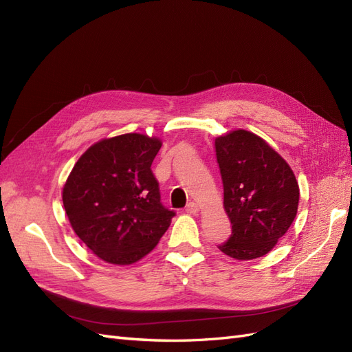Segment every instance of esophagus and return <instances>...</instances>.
I'll use <instances>...</instances> for the list:
<instances>
[{
	"label": "esophagus",
	"mask_w": 352,
	"mask_h": 352,
	"mask_svg": "<svg viewBox=\"0 0 352 352\" xmlns=\"http://www.w3.org/2000/svg\"><path fill=\"white\" fill-rule=\"evenodd\" d=\"M185 210H186V212H189V214H197L199 207H198L197 202H189Z\"/></svg>",
	"instance_id": "esophagus-1"
}]
</instances>
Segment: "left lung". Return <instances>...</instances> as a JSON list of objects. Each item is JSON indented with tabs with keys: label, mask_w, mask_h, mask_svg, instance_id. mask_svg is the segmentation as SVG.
Listing matches in <instances>:
<instances>
[{
	"label": "left lung",
	"mask_w": 352,
	"mask_h": 352,
	"mask_svg": "<svg viewBox=\"0 0 352 352\" xmlns=\"http://www.w3.org/2000/svg\"><path fill=\"white\" fill-rule=\"evenodd\" d=\"M232 235L217 248L236 260L273 250L296 216L300 188L285 160L260 136L233 131L216 138Z\"/></svg>",
	"instance_id": "obj_1"
}]
</instances>
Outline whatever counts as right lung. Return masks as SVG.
Segmentation results:
<instances>
[{"mask_svg":"<svg viewBox=\"0 0 352 352\" xmlns=\"http://www.w3.org/2000/svg\"><path fill=\"white\" fill-rule=\"evenodd\" d=\"M160 148L157 138L126 133L94 144L74 164L63 204L74 233L101 260H141L176 214L162 204L151 170Z\"/></svg>","mask_w":352,"mask_h":352,"instance_id":"1","label":"right lung"}]
</instances>
